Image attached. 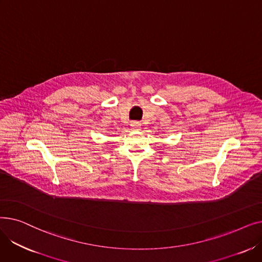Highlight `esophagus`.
Listing matches in <instances>:
<instances>
[{
  "label": "esophagus",
  "instance_id": "34e87169",
  "mask_svg": "<svg viewBox=\"0 0 262 262\" xmlns=\"http://www.w3.org/2000/svg\"><path fill=\"white\" fill-rule=\"evenodd\" d=\"M130 127H132V129H134V130H139V129L141 128V123L137 122V121H133V122L130 123Z\"/></svg>",
  "mask_w": 262,
  "mask_h": 262
}]
</instances>
